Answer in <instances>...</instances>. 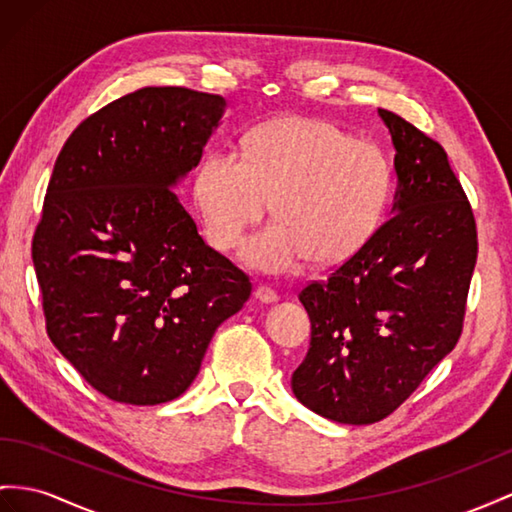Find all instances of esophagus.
Wrapping results in <instances>:
<instances>
[{
    "label": "esophagus",
    "instance_id": "1",
    "mask_svg": "<svg viewBox=\"0 0 512 512\" xmlns=\"http://www.w3.org/2000/svg\"><path fill=\"white\" fill-rule=\"evenodd\" d=\"M255 298L257 300H261V303H277L279 300V294L272 290V287H268V285H259L257 290H255Z\"/></svg>",
    "mask_w": 512,
    "mask_h": 512
}]
</instances>
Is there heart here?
Wrapping results in <instances>:
<instances>
[{"instance_id":"1","label":"heart","mask_w":512,"mask_h":512,"mask_svg":"<svg viewBox=\"0 0 512 512\" xmlns=\"http://www.w3.org/2000/svg\"><path fill=\"white\" fill-rule=\"evenodd\" d=\"M389 188L378 144L303 116L255 125L242 138V157L209 151L194 179L205 235L220 251L238 246L274 199L277 220L244 248L248 264L268 272L355 255L381 220Z\"/></svg>"}]
</instances>
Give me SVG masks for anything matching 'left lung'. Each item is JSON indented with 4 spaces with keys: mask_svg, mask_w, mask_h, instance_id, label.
<instances>
[{
    "mask_svg": "<svg viewBox=\"0 0 512 512\" xmlns=\"http://www.w3.org/2000/svg\"><path fill=\"white\" fill-rule=\"evenodd\" d=\"M396 157L391 218L329 279L303 287L311 344L292 374L307 409L339 424L391 415L463 331L478 233L448 153L402 116L378 110Z\"/></svg>",
    "mask_w": 512,
    "mask_h": 512,
    "instance_id": "left-lung-1",
    "label": "left lung"
}]
</instances>
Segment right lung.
<instances>
[{
  "mask_svg": "<svg viewBox=\"0 0 512 512\" xmlns=\"http://www.w3.org/2000/svg\"><path fill=\"white\" fill-rule=\"evenodd\" d=\"M225 108L199 90L140 88L77 125L51 173L32 242L47 335L114 402L179 398L251 296L173 190Z\"/></svg>",
  "mask_w": 512,
  "mask_h": 512,
  "instance_id": "right-lung-1",
  "label": "right lung"
}]
</instances>
